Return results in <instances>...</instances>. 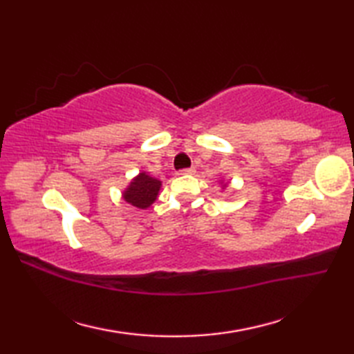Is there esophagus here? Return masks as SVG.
I'll use <instances>...</instances> for the list:
<instances>
[{"label":"esophagus","instance_id":"1","mask_svg":"<svg viewBox=\"0 0 354 354\" xmlns=\"http://www.w3.org/2000/svg\"><path fill=\"white\" fill-rule=\"evenodd\" d=\"M194 171H196V170H194V167H189V169H183V170H179V171H178V175H193Z\"/></svg>","mask_w":354,"mask_h":354}]
</instances>
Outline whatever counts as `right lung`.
Here are the masks:
<instances>
[{
  "label": "right lung",
  "mask_w": 354,
  "mask_h": 354,
  "mask_svg": "<svg viewBox=\"0 0 354 354\" xmlns=\"http://www.w3.org/2000/svg\"><path fill=\"white\" fill-rule=\"evenodd\" d=\"M160 187L161 183L158 179L146 175V173H140L138 178H135L131 183L129 189L124 192L123 196L124 201L129 202L133 207L147 208L153 204Z\"/></svg>",
  "instance_id": "add662e5"
}]
</instances>
